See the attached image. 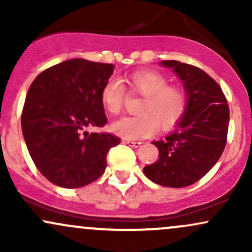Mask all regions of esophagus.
Here are the masks:
<instances>
[{
    "label": "esophagus",
    "instance_id": "esophagus-1",
    "mask_svg": "<svg viewBox=\"0 0 252 252\" xmlns=\"http://www.w3.org/2000/svg\"><path fill=\"white\" fill-rule=\"evenodd\" d=\"M123 142L126 144H128L130 147H134V148H137V147H140L142 142H136V141H130V140H123Z\"/></svg>",
    "mask_w": 252,
    "mask_h": 252
}]
</instances>
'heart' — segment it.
Listing matches in <instances>:
<instances>
[{
	"label": "heart",
	"mask_w": 252,
	"mask_h": 252,
	"mask_svg": "<svg viewBox=\"0 0 252 252\" xmlns=\"http://www.w3.org/2000/svg\"><path fill=\"white\" fill-rule=\"evenodd\" d=\"M128 84L132 94L143 97L138 105L140 115L122 118L112 130L126 140H140L154 135L158 126L167 130L175 126L185 115L189 98L184 88L170 85L164 74L154 70L130 73ZM100 102L110 115L117 116L126 103V89L116 78H110L100 91Z\"/></svg>",
	"instance_id": "heart-1"
}]
</instances>
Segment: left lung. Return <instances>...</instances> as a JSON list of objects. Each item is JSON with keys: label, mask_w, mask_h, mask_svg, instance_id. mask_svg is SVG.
<instances>
[{"label": "left lung", "mask_w": 252, "mask_h": 252, "mask_svg": "<svg viewBox=\"0 0 252 252\" xmlns=\"http://www.w3.org/2000/svg\"><path fill=\"white\" fill-rule=\"evenodd\" d=\"M161 65L173 68L180 78L189 104L174 131L153 142L158 160L143 172L161 186L187 187L200 180L221 156L230 111L221 88L206 72L176 60H163Z\"/></svg>", "instance_id": "1"}]
</instances>
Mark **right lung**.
<instances>
[{"label":"right lung","instance_id":"obj_1","mask_svg":"<svg viewBox=\"0 0 252 252\" xmlns=\"http://www.w3.org/2000/svg\"><path fill=\"white\" fill-rule=\"evenodd\" d=\"M114 68L66 60L42 71L28 89L22 134L36 168L52 184L79 189L96 181L105 170L109 149L120 144L117 136L85 130L108 122L100 91Z\"/></svg>","mask_w":252,"mask_h":252}]
</instances>
